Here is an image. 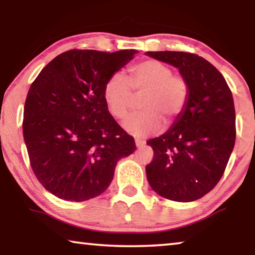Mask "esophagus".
<instances>
[{
    "instance_id": "obj_1",
    "label": "esophagus",
    "mask_w": 255,
    "mask_h": 255,
    "mask_svg": "<svg viewBox=\"0 0 255 255\" xmlns=\"http://www.w3.org/2000/svg\"><path fill=\"white\" fill-rule=\"evenodd\" d=\"M135 144L137 147H141V146H144L146 144V141L141 139H135Z\"/></svg>"
}]
</instances>
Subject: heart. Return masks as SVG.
Returning a JSON list of instances; mask_svg holds the SVG:
<instances>
[{"label":"heart","instance_id":"heart-1","mask_svg":"<svg viewBox=\"0 0 255 255\" xmlns=\"http://www.w3.org/2000/svg\"><path fill=\"white\" fill-rule=\"evenodd\" d=\"M140 99L138 115L128 117L123 127L137 138L162 130L163 120L170 124L187 105L189 88L183 77L173 75L171 68L158 60L147 59L129 68L127 80L115 73L103 86V99L110 114L117 119L126 117L133 103Z\"/></svg>","mask_w":255,"mask_h":255}]
</instances>
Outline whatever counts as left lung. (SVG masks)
<instances>
[{
	"mask_svg": "<svg viewBox=\"0 0 255 255\" xmlns=\"http://www.w3.org/2000/svg\"><path fill=\"white\" fill-rule=\"evenodd\" d=\"M178 68L189 97L172 127L147 141L154 158L146 166L148 183L166 199L190 202L215 188L235 145V108L224 76L200 56L183 51H147Z\"/></svg>",
	"mask_w": 255,
	"mask_h": 255,
	"instance_id": "1",
	"label": "left lung"
}]
</instances>
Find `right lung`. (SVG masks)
<instances>
[{"label": "right lung", "instance_id": "right-lung-1", "mask_svg": "<svg viewBox=\"0 0 255 255\" xmlns=\"http://www.w3.org/2000/svg\"><path fill=\"white\" fill-rule=\"evenodd\" d=\"M137 53L68 50L47 64L30 86L24 143L38 181L59 199L100 196L117 162L135 152L133 138L109 114L103 86Z\"/></svg>", "mask_w": 255, "mask_h": 255}]
</instances>
